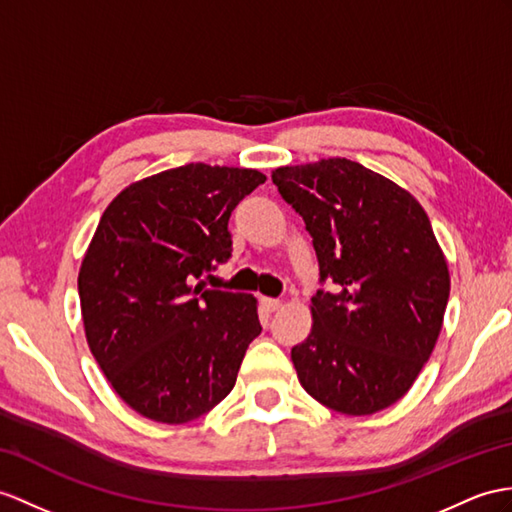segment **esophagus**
<instances>
[{
  "label": "esophagus",
  "instance_id": "esophagus-1",
  "mask_svg": "<svg viewBox=\"0 0 512 512\" xmlns=\"http://www.w3.org/2000/svg\"><path fill=\"white\" fill-rule=\"evenodd\" d=\"M260 302H263V306L269 310V313H273V310H278L282 306V299H276V297H263Z\"/></svg>",
  "mask_w": 512,
  "mask_h": 512
}]
</instances>
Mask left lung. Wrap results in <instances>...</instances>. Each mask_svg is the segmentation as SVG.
Segmentation results:
<instances>
[{"label":"left lung","instance_id":"left-lung-1","mask_svg":"<svg viewBox=\"0 0 512 512\" xmlns=\"http://www.w3.org/2000/svg\"><path fill=\"white\" fill-rule=\"evenodd\" d=\"M319 260L313 330L291 350L308 395L343 415L389 408L417 380L443 326L450 271L426 210L354 160L271 173Z\"/></svg>","mask_w":512,"mask_h":512}]
</instances>
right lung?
I'll list each match as a JSON object with an SVG mask.
<instances>
[{
	"mask_svg": "<svg viewBox=\"0 0 512 512\" xmlns=\"http://www.w3.org/2000/svg\"><path fill=\"white\" fill-rule=\"evenodd\" d=\"M267 178L191 162L130 184L86 249L80 308L86 341L112 389L158 423L206 415L236 382L260 334L256 299L195 284L228 263V221Z\"/></svg>",
	"mask_w": 512,
	"mask_h": 512,
	"instance_id": "1",
	"label": "right lung"
}]
</instances>
